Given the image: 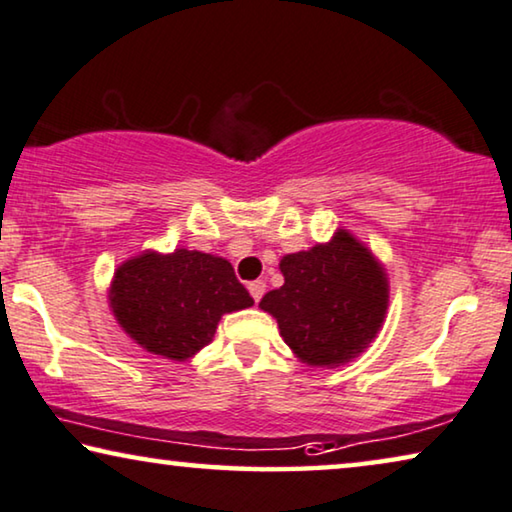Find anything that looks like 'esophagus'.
<instances>
[{
	"label": "esophagus",
	"mask_w": 512,
	"mask_h": 512,
	"mask_svg": "<svg viewBox=\"0 0 512 512\" xmlns=\"http://www.w3.org/2000/svg\"><path fill=\"white\" fill-rule=\"evenodd\" d=\"M248 292H250V296H253L255 301H259L264 296V292H266V282L264 280H253L248 285Z\"/></svg>",
	"instance_id": "1"
}]
</instances>
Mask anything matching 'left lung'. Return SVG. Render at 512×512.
<instances>
[{"label": "left lung", "mask_w": 512, "mask_h": 512, "mask_svg": "<svg viewBox=\"0 0 512 512\" xmlns=\"http://www.w3.org/2000/svg\"><path fill=\"white\" fill-rule=\"evenodd\" d=\"M285 285L259 308L278 322L285 345L312 368H338L377 338L388 310V276L375 253L349 230L280 259Z\"/></svg>", "instance_id": "1"}]
</instances>
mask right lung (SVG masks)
I'll list each match as a JSON object with an SVG mask.
<instances>
[{
    "label": "right lung",
    "instance_id": "1",
    "mask_svg": "<svg viewBox=\"0 0 512 512\" xmlns=\"http://www.w3.org/2000/svg\"><path fill=\"white\" fill-rule=\"evenodd\" d=\"M108 301L117 324L149 354L188 361L216 335L220 317L253 305L225 257L144 250L114 271Z\"/></svg>",
    "mask_w": 512,
    "mask_h": 512
}]
</instances>
